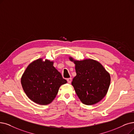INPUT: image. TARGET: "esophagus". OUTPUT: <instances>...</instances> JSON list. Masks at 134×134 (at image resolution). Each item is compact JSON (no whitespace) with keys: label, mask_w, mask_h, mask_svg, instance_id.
<instances>
[{"label":"esophagus","mask_w":134,"mask_h":134,"mask_svg":"<svg viewBox=\"0 0 134 134\" xmlns=\"http://www.w3.org/2000/svg\"><path fill=\"white\" fill-rule=\"evenodd\" d=\"M67 81L69 83H70L71 82V78H68L67 79Z\"/></svg>","instance_id":"esophagus-1"}]
</instances>
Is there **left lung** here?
Here are the masks:
<instances>
[{"label":"left lung","mask_w":134,"mask_h":134,"mask_svg":"<svg viewBox=\"0 0 134 134\" xmlns=\"http://www.w3.org/2000/svg\"><path fill=\"white\" fill-rule=\"evenodd\" d=\"M75 64L76 75L71 84L78 97L86 105H93L107 93L110 83V74L102 64L92 59L82 60L69 57Z\"/></svg>","instance_id":"1"}]
</instances>
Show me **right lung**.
Wrapping results in <instances>:
<instances>
[{"instance_id":"right-lung-1","label":"right lung","mask_w":134,"mask_h":134,"mask_svg":"<svg viewBox=\"0 0 134 134\" xmlns=\"http://www.w3.org/2000/svg\"><path fill=\"white\" fill-rule=\"evenodd\" d=\"M39 58L31 63L23 73L21 83L27 96L40 105L52 103L62 85L67 83L53 66L54 62Z\"/></svg>"}]
</instances>
